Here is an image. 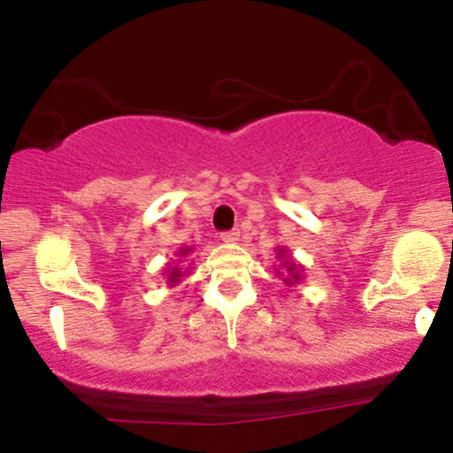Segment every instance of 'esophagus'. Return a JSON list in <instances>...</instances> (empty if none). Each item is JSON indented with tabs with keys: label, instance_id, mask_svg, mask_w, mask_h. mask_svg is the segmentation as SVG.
<instances>
[{
	"label": "esophagus",
	"instance_id": "1",
	"mask_svg": "<svg viewBox=\"0 0 453 453\" xmlns=\"http://www.w3.org/2000/svg\"><path fill=\"white\" fill-rule=\"evenodd\" d=\"M222 242H226V244H233V242L240 240V231L237 228H231V231H225L222 233Z\"/></svg>",
	"mask_w": 453,
	"mask_h": 453
}]
</instances>
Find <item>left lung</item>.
I'll list each match as a JSON object with an SVG mask.
<instances>
[{
	"label": "left lung",
	"mask_w": 453,
	"mask_h": 453,
	"mask_svg": "<svg viewBox=\"0 0 453 453\" xmlns=\"http://www.w3.org/2000/svg\"><path fill=\"white\" fill-rule=\"evenodd\" d=\"M280 257H284V249H280ZM286 271H288V275H281L280 271H277V275L284 280L286 286H293V284H299V280H302V266L295 262H284Z\"/></svg>",
	"instance_id": "left-lung-1"
}]
</instances>
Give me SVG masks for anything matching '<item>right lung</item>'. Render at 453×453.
Masks as SVG:
<instances>
[{"label":"right lung","instance_id":"right-lung-1","mask_svg":"<svg viewBox=\"0 0 453 453\" xmlns=\"http://www.w3.org/2000/svg\"><path fill=\"white\" fill-rule=\"evenodd\" d=\"M189 250H191V249H187V246H182V249L178 250V253H180V255H189ZM167 273H169V275H167V284H169V286H176L178 280H180V277L185 275V271H182V268H178V266L169 268Z\"/></svg>","mask_w":453,"mask_h":453}]
</instances>
